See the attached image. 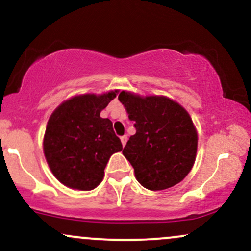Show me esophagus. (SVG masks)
<instances>
[{"instance_id":"34e87169","label":"esophagus","mask_w":251,"mask_h":251,"mask_svg":"<svg viewBox=\"0 0 251 251\" xmlns=\"http://www.w3.org/2000/svg\"><path fill=\"white\" fill-rule=\"evenodd\" d=\"M126 140H128V137H126V135H123L121 136V142H122V145L125 146V145L126 144Z\"/></svg>"}]
</instances>
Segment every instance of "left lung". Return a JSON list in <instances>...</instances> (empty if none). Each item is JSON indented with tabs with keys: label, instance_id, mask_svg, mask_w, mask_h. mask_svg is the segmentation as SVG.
Segmentation results:
<instances>
[{
	"label": "left lung",
	"instance_id": "obj_1",
	"mask_svg": "<svg viewBox=\"0 0 251 251\" xmlns=\"http://www.w3.org/2000/svg\"><path fill=\"white\" fill-rule=\"evenodd\" d=\"M118 100L136 129L122 153L134 168L137 182L150 190L176 185L189 174L198 150V134L189 114L165 97L142 98L123 91Z\"/></svg>",
	"mask_w": 251,
	"mask_h": 251
}]
</instances>
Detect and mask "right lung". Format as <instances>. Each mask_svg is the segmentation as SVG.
Segmentation results:
<instances>
[{"mask_svg": "<svg viewBox=\"0 0 251 251\" xmlns=\"http://www.w3.org/2000/svg\"><path fill=\"white\" fill-rule=\"evenodd\" d=\"M116 92L74 97L51 115L44 135V154L62 184L79 190L94 189L103 180L110 157L122 151L112 122L100 117Z\"/></svg>", "mask_w": 251, "mask_h": 251, "instance_id": "add662e5", "label": "right lung"}]
</instances>
